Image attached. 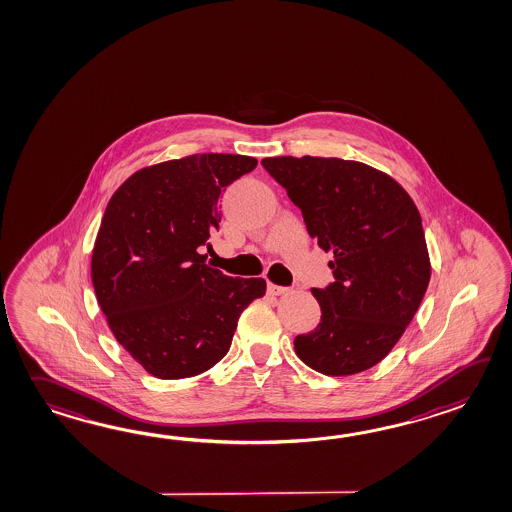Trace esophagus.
Here are the masks:
<instances>
[{
	"instance_id": "obj_1",
	"label": "esophagus",
	"mask_w": 512,
	"mask_h": 512,
	"mask_svg": "<svg viewBox=\"0 0 512 512\" xmlns=\"http://www.w3.org/2000/svg\"><path fill=\"white\" fill-rule=\"evenodd\" d=\"M290 288H284V286H277V284H268V294L270 296H283Z\"/></svg>"
}]
</instances>
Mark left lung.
Segmentation results:
<instances>
[{"label":"left lung","instance_id":"8db88e82","mask_svg":"<svg viewBox=\"0 0 512 512\" xmlns=\"http://www.w3.org/2000/svg\"><path fill=\"white\" fill-rule=\"evenodd\" d=\"M261 163L301 209L308 235L334 255V283L312 288L321 319L296 336L297 356L323 375L371 369L400 340L430 283L417 205L389 174L360 161L281 156Z\"/></svg>","mask_w":512,"mask_h":512}]
</instances>
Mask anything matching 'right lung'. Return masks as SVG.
Masks as SVG:
<instances>
[{
    "label": "right lung",
    "mask_w": 512,
    "mask_h": 512,
    "mask_svg": "<svg viewBox=\"0 0 512 512\" xmlns=\"http://www.w3.org/2000/svg\"><path fill=\"white\" fill-rule=\"evenodd\" d=\"M255 167L213 152L163 161L134 172L106 205L91 253L95 296L115 340L156 378L218 364L240 314L266 292L261 277H228L198 253L218 229L220 194Z\"/></svg>",
    "instance_id": "1"
}]
</instances>
